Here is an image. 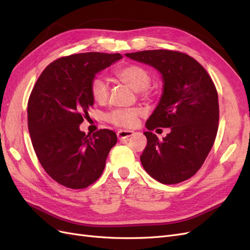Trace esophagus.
Wrapping results in <instances>:
<instances>
[{
  "mask_svg": "<svg viewBox=\"0 0 250 250\" xmlns=\"http://www.w3.org/2000/svg\"><path fill=\"white\" fill-rule=\"evenodd\" d=\"M134 134L133 131L131 130H120L117 132V135H118V139L119 140H125V139H128L132 137V135Z\"/></svg>",
  "mask_w": 250,
  "mask_h": 250,
  "instance_id": "1",
  "label": "esophagus"
}]
</instances>
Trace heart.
<instances>
[{
  "label": "heart",
  "mask_w": 250,
  "mask_h": 250,
  "mask_svg": "<svg viewBox=\"0 0 250 250\" xmlns=\"http://www.w3.org/2000/svg\"><path fill=\"white\" fill-rule=\"evenodd\" d=\"M117 77L135 90H139L141 96L148 95V86L151 81L149 72L141 65L128 64L119 67L116 71ZM90 94L97 103L106 102L109 95V86L106 78L102 76L95 77L90 82ZM140 108H117L106 116L109 123L118 127L133 128L138 125L139 118L143 116Z\"/></svg>",
  "instance_id": "heart-1"
}]
</instances>
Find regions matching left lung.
Wrapping results in <instances>:
<instances>
[{"label":"left lung","instance_id":"8db88e82","mask_svg":"<svg viewBox=\"0 0 250 250\" xmlns=\"http://www.w3.org/2000/svg\"><path fill=\"white\" fill-rule=\"evenodd\" d=\"M125 55L154 67L164 82L160 102L146 122L149 131L144 132V169L164 185L191 178L201 168L217 135L219 104L213 80L185 53L149 50ZM157 126L170 128L163 141L150 132Z\"/></svg>","mask_w":250,"mask_h":250}]
</instances>
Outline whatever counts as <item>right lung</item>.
Returning <instances> with one entry per match:
<instances>
[{"label": "right lung", "instance_id": "right-lung-1", "mask_svg": "<svg viewBox=\"0 0 250 250\" xmlns=\"http://www.w3.org/2000/svg\"><path fill=\"white\" fill-rule=\"evenodd\" d=\"M123 56L88 52L59 58L37 79L28 101V128L37 158L49 175L70 188H84L101 176L117 134H90L79 125L94 105L90 82Z\"/></svg>", "mask_w": 250, "mask_h": 250}]
</instances>
